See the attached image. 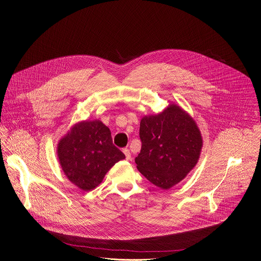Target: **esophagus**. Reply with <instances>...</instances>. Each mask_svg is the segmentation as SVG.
<instances>
[{
    "instance_id": "1",
    "label": "esophagus",
    "mask_w": 261,
    "mask_h": 261,
    "mask_svg": "<svg viewBox=\"0 0 261 261\" xmlns=\"http://www.w3.org/2000/svg\"><path fill=\"white\" fill-rule=\"evenodd\" d=\"M123 152H124V154H125V156H126V159H127V160H130V159H131V153H130V151L128 150V148H124Z\"/></svg>"
}]
</instances>
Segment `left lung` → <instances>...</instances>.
Here are the masks:
<instances>
[{"instance_id": "8db88e82", "label": "left lung", "mask_w": 261, "mask_h": 261, "mask_svg": "<svg viewBox=\"0 0 261 261\" xmlns=\"http://www.w3.org/2000/svg\"><path fill=\"white\" fill-rule=\"evenodd\" d=\"M139 172L161 189H169L196 165L202 139L195 122L176 105L140 122Z\"/></svg>"}]
</instances>
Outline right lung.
Returning a JSON list of instances; mask_svg holds the SVG:
<instances>
[{"label":"right lung","instance_id":"add662e5","mask_svg":"<svg viewBox=\"0 0 261 261\" xmlns=\"http://www.w3.org/2000/svg\"><path fill=\"white\" fill-rule=\"evenodd\" d=\"M58 156L66 176L84 191L97 187L111 166L125 159L100 121L74 126L59 142Z\"/></svg>","mask_w":261,"mask_h":261}]
</instances>
